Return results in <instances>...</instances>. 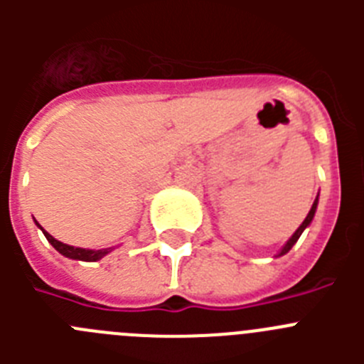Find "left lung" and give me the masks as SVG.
I'll return each instance as SVG.
<instances>
[{
	"instance_id": "left-lung-1",
	"label": "left lung",
	"mask_w": 364,
	"mask_h": 364,
	"mask_svg": "<svg viewBox=\"0 0 364 364\" xmlns=\"http://www.w3.org/2000/svg\"><path fill=\"white\" fill-rule=\"evenodd\" d=\"M317 202H319V195H317V198H315V200H314V204H311V210H310V213L306 215V218H304V222H302L301 226L297 228V231H295V233L291 235V237H290V240H288V242H286L284 246H282V250H281V253H279V257H281V255H284V253H288V252H290L291 247H294V244L297 242V240H299V237H301V235H302V231H304V230H306L308 226H310V222L314 220L315 210H317Z\"/></svg>"
}]
</instances>
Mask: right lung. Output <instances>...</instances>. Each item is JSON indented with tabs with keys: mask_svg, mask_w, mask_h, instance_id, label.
Returning <instances> with one entry per match:
<instances>
[{
	"mask_svg": "<svg viewBox=\"0 0 364 364\" xmlns=\"http://www.w3.org/2000/svg\"><path fill=\"white\" fill-rule=\"evenodd\" d=\"M36 224H38V222H36ZM38 228H40V230L43 231V235H45V237H47V240H49V242L53 244L54 247H56L58 252L62 253V255L69 257V259L85 260V262H95V260H100V259H102V257H105L112 250V247H105V250H85V247L69 246V244H63V242H60V240L54 239L53 235L47 233V231H45L43 228L40 226V224H38Z\"/></svg>",
	"mask_w": 364,
	"mask_h": 364,
	"instance_id": "obj_1",
	"label": "right lung"
}]
</instances>
